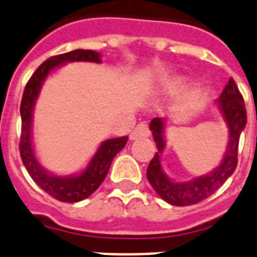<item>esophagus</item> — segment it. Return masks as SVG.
Segmentation results:
<instances>
[{
  "mask_svg": "<svg viewBox=\"0 0 257 257\" xmlns=\"http://www.w3.org/2000/svg\"><path fill=\"white\" fill-rule=\"evenodd\" d=\"M150 129L147 122H140L131 133V140H139L143 137H149Z\"/></svg>",
  "mask_w": 257,
  "mask_h": 257,
  "instance_id": "34e87169",
  "label": "esophagus"
}]
</instances>
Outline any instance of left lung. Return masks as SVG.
Listing matches in <instances>:
<instances>
[{"instance_id": "8db88e82", "label": "left lung", "mask_w": 257, "mask_h": 257, "mask_svg": "<svg viewBox=\"0 0 257 257\" xmlns=\"http://www.w3.org/2000/svg\"><path fill=\"white\" fill-rule=\"evenodd\" d=\"M218 105L222 110V114L230 132V141L222 164L207 176L198 177L189 182H173L166 177L162 170L160 154L164 150V121L161 117H154L150 121V131L153 133L154 141L158 152L154 154L149 162L147 170V177L156 193L164 199L174 206H190L199 203L206 198L215 193L227 178L235 172L237 165V149L240 133L247 124V110L244 105V99L240 91L236 87V83L232 78L228 80L222 95L218 100Z\"/></svg>"}]
</instances>
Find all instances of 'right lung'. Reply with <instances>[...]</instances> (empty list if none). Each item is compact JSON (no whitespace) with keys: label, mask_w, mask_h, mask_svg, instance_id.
<instances>
[{"label":"right lung","mask_w":257,"mask_h":257,"mask_svg":"<svg viewBox=\"0 0 257 257\" xmlns=\"http://www.w3.org/2000/svg\"><path fill=\"white\" fill-rule=\"evenodd\" d=\"M66 62H95L100 63V54L92 50H74L70 53L55 55L45 60L39 66L25 87L22 101H21V141L20 153L25 168L29 172L37 185L43 191L55 198L56 201L72 202L83 201L88 198L96 189L101 185L107 176L109 166L114 156L125 147L128 137H118L104 141L97 149L96 154L89 162L88 168L84 172L75 177H56L49 174L42 168L34 156V150L31 145V120H33V109L35 100L38 97L41 87L45 79L51 70L58 67L59 64Z\"/></svg>","instance_id":"obj_1"}]
</instances>
